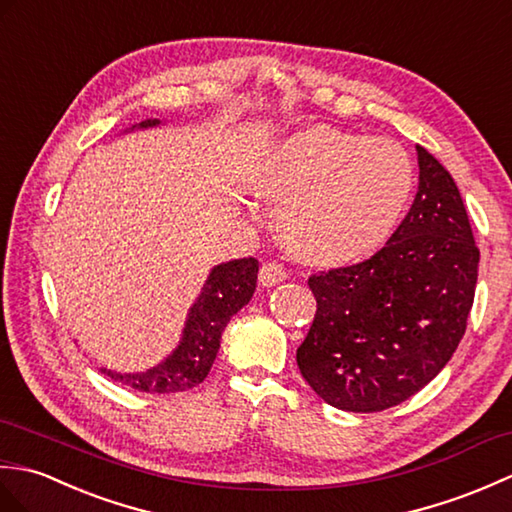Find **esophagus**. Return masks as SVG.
<instances>
[{"label":"esophagus","instance_id":"1","mask_svg":"<svg viewBox=\"0 0 512 512\" xmlns=\"http://www.w3.org/2000/svg\"><path fill=\"white\" fill-rule=\"evenodd\" d=\"M287 276H289L287 269L282 267L280 263H274V260H271V263H265L258 271V280H260V285H263V287L280 285L282 280H287Z\"/></svg>","mask_w":512,"mask_h":512}]
</instances>
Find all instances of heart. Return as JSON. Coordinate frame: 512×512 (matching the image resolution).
I'll return each instance as SVG.
<instances>
[{
  "instance_id": "b5f03b06",
  "label": "heart",
  "mask_w": 512,
  "mask_h": 512,
  "mask_svg": "<svg viewBox=\"0 0 512 512\" xmlns=\"http://www.w3.org/2000/svg\"><path fill=\"white\" fill-rule=\"evenodd\" d=\"M258 190L282 206L280 232L293 254L342 265L392 236L412 197L414 166L392 140L317 124L267 155Z\"/></svg>"
}]
</instances>
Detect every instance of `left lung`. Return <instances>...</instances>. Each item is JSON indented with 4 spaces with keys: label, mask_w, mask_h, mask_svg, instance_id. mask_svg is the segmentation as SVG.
Wrapping results in <instances>:
<instances>
[{
    "label": "left lung",
    "mask_w": 512,
    "mask_h": 512,
    "mask_svg": "<svg viewBox=\"0 0 512 512\" xmlns=\"http://www.w3.org/2000/svg\"><path fill=\"white\" fill-rule=\"evenodd\" d=\"M418 192L363 263L313 274V324L298 368L328 405L381 412L423 390L467 331L480 249L449 170L423 146Z\"/></svg>",
    "instance_id": "1"
}]
</instances>
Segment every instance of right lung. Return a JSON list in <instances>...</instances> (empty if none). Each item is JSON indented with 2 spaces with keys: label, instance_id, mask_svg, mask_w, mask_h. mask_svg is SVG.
<instances>
[{
  "label": "right lung",
  "instance_id": "add662e5",
  "mask_svg": "<svg viewBox=\"0 0 512 512\" xmlns=\"http://www.w3.org/2000/svg\"><path fill=\"white\" fill-rule=\"evenodd\" d=\"M160 120H144L140 129L155 127ZM258 280V260L238 258L210 271L197 302L190 306L179 346L162 363L146 372L122 374L102 368L113 381L140 392H186L208 377L221 346V335L234 313L252 300Z\"/></svg>",
  "mask_w": 512,
  "mask_h": 512
}]
</instances>
